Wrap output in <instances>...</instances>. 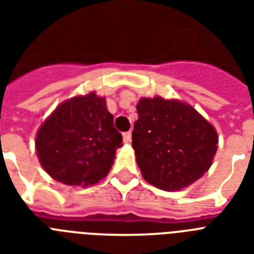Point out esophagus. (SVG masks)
Returning <instances> with one entry per match:
<instances>
[{"label":"esophagus","instance_id":"34e87169","mask_svg":"<svg viewBox=\"0 0 254 254\" xmlns=\"http://www.w3.org/2000/svg\"><path fill=\"white\" fill-rule=\"evenodd\" d=\"M123 139L125 143H129L131 141V133L130 131H127V133L123 134Z\"/></svg>","mask_w":254,"mask_h":254}]
</instances>
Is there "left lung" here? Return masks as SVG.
<instances>
[{"label":"left lung","mask_w":254,"mask_h":254,"mask_svg":"<svg viewBox=\"0 0 254 254\" xmlns=\"http://www.w3.org/2000/svg\"><path fill=\"white\" fill-rule=\"evenodd\" d=\"M134 123V151L142 176L167 191L180 190L207 172L218 148L211 124L187 103L142 98Z\"/></svg>","instance_id":"8db88e82"}]
</instances>
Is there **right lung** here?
I'll return each instance as SVG.
<instances>
[{
	"label": "right lung",
	"mask_w": 254,
	"mask_h": 254,
	"mask_svg": "<svg viewBox=\"0 0 254 254\" xmlns=\"http://www.w3.org/2000/svg\"><path fill=\"white\" fill-rule=\"evenodd\" d=\"M123 135L106 99L95 92L61 103L41 124L36 154L45 172L66 185H94L108 175Z\"/></svg>",
	"instance_id": "add662e5"
}]
</instances>
